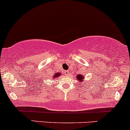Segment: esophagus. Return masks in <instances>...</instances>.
<instances>
[{
    "instance_id": "esophagus-1",
    "label": "esophagus",
    "mask_w": 130,
    "mask_h": 130,
    "mask_svg": "<svg viewBox=\"0 0 130 130\" xmlns=\"http://www.w3.org/2000/svg\"><path fill=\"white\" fill-rule=\"evenodd\" d=\"M65 74H66V75H68L69 74V72L68 71V70H66V71L65 72Z\"/></svg>"
}]
</instances>
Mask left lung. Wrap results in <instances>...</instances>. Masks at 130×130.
Instances as JSON below:
<instances>
[{
    "mask_svg": "<svg viewBox=\"0 0 130 130\" xmlns=\"http://www.w3.org/2000/svg\"><path fill=\"white\" fill-rule=\"evenodd\" d=\"M76 79H77L78 81H80V82H83L84 79V76H83V75L81 74L77 75H76Z\"/></svg>",
    "mask_w": 130,
    "mask_h": 130,
    "instance_id": "left-lung-1",
    "label": "left lung"
}]
</instances>
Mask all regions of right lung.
<instances>
[{"label": "right lung", "instance_id": "obj_1", "mask_svg": "<svg viewBox=\"0 0 130 130\" xmlns=\"http://www.w3.org/2000/svg\"><path fill=\"white\" fill-rule=\"evenodd\" d=\"M62 73H60V72H57V73H56L55 75H54V76H52V78H53V79H55V78H58V76H60L61 75Z\"/></svg>", "mask_w": 130, "mask_h": 130}]
</instances>
